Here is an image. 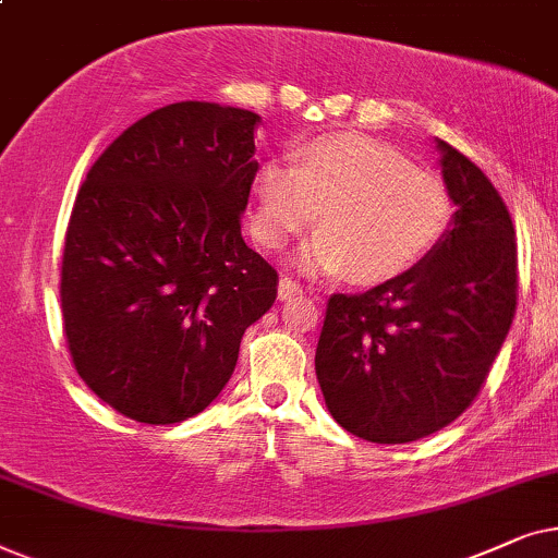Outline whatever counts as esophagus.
<instances>
[{
    "label": "esophagus",
    "instance_id": "esophagus-1",
    "mask_svg": "<svg viewBox=\"0 0 558 558\" xmlns=\"http://www.w3.org/2000/svg\"><path fill=\"white\" fill-rule=\"evenodd\" d=\"M301 293H303V288L295 283L293 278H280V283H278V299L280 301H291Z\"/></svg>",
    "mask_w": 558,
    "mask_h": 558
}]
</instances>
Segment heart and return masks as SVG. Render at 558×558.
<instances>
[{
	"mask_svg": "<svg viewBox=\"0 0 558 558\" xmlns=\"http://www.w3.org/2000/svg\"><path fill=\"white\" fill-rule=\"evenodd\" d=\"M451 214L441 175L380 140L339 132L301 143L293 168L270 160L257 170L252 234L280 250L318 217L322 232L301 244L293 265L380 283L418 265L447 234Z\"/></svg>",
	"mask_w": 558,
	"mask_h": 558,
	"instance_id": "heart-1",
	"label": "heart"
}]
</instances>
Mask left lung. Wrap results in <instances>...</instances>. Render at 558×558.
<instances>
[{
    "label": "left lung",
    "mask_w": 558,
    "mask_h": 558,
    "mask_svg": "<svg viewBox=\"0 0 558 558\" xmlns=\"http://www.w3.org/2000/svg\"><path fill=\"white\" fill-rule=\"evenodd\" d=\"M457 211L441 242L398 278L333 293L316 347L326 408L349 434L408 444L459 418L508 337L515 229L489 178L436 140Z\"/></svg>",
    "instance_id": "left-lung-1"
}]
</instances>
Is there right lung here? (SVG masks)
Listing matches in <instances>:
<instances>
[{
	"mask_svg": "<svg viewBox=\"0 0 558 558\" xmlns=\"http://www.w3.org/2000/svg\"><path fill=\"white\" fill-rule=\"evenodd\" d=\"M259 114L178 101L137 119L88 170L61 263L76 373L132 421L202 413L234 373L278 272L242 240Z\"/></svg>",
	"mask_w": 558,
	"mask_h": 558,
	"instance_id": "obj_1",
	"label": "right lung"
}]
</instances>
